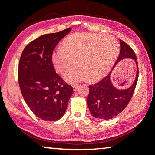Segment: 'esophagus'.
<instances>
[{
  "label": "esophagus",
  "instance_id": "34e87169",
  "mask_svg": "<svg viewBox=\"0 0 155 155\" xmlns=\"http://www.w3.org/2000/svg\"><path fill=\"white\" fill-rule=\"evenodd\" d=\"M73 90H74V91H77V90L78 89V85H73Z\"/></svg>",
  "mask_w": 155,
  "mask_h": 155
}]
</instances>
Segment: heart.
<instances>
[{"instance_id": "b5f03b06", "label": "heart", "mask_w": 155, "mask_h": 155, "mask_svg": "<svg viewBox=\"0 0 155 155\" xmlns=\"http://www.w3.org/2000/svg\"><path fill=\"white\" fill-rule=\"evenodd\" d=\"M61 48L53 51L51 62L55 70L65 74L70 83L84 78L94 81L106 74L117 59L119 45L114 37L91 33H78L65 38ZM75 61H74L73 60Z\"/></svg>"}]
</instances>
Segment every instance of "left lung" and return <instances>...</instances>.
I'll list each match as a JSON object with an SVG mask.
<instances>
[{"label": "left lung", "mask_w": 155, "mask_h": 155, "mask_svg": "<svg viewBox=\"0 0 155 155\" xmlns=\"http://www.w3.org/2000/svg\"><path fill=\"white\" fill-rule=\"evenodd\" d=\"M120 44L121 50L115 64L124 58H131L135 60L137 65L136 78L130 87L126 90H118L112 84L110 81L111 72H110L106 77L99 83L89 85L87 105L91 114L97 119H110L121 113L129 104L136 87L139 76L136 54L130 47L121 39Z\"/></svg>", "instance_id": "left-lung-1"}]
</instances>
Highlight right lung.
<instances>
[{
    "instance_id": "1",
    "label": "right lung",
    "mask_w": 155,
    "mask_h": 155,
    "mask_svg": "<svg viewBox=\"0 0 155 155\" xmlns=\"http://www.w3.org/2000/svg\"><path fill=\"white\" fill-rule=\"evenodd\" d=\"M71 28L44 34L27 45L21 54L18 80L25 101L44 121L60 119L66 111L73 88L61 78L51 62L53 51Z\"/></svg>"
}]
</instances>
